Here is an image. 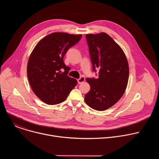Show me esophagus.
<instances>
[{
  "label": "esophagus",
  "instance_id": "esophagus-1",
  "mask_svg": "<svg viewBox=\"0 0 159 159\" xmlns=\"http://www.w3.org/2000/svg\"><path fill=\"white\" fill-rule=\"evenodd\" d=\"M85 77H84V76H82V77H80L77 80H78L79 84H82V82H84L85 81Z\"/></svg>",
  "mask_w": 159,
  "mask_h": 159
}]
</instances>
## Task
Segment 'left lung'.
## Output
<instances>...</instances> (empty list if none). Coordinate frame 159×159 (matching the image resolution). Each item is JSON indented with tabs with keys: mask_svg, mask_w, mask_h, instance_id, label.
Listing matches in <instances>:
<instances>
[{
	"mask_svg": "<svg viewBox=\"0 0 159 159\" xmlns=\"http://www.w3.org/2000/svg\"><path fill=\"white\" fill-rule=\"evenodd\" d=\"M85 38L93 71L98 69L99 73L98 79H86L90 89L84 99L91 108L104 111L123 95L128 81V63L123 50L106 33L89 34Z\"/></svg>",
	"mask_w": 159,
	"mask_h": 159,
	"instance_id": "1",
	"label": "left lung"
}]
</instances>
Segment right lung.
Segmentation results:
<instances>
[{"label":"right lung","instance_id":"obj_1","mask_svg":"<svg viewBox=\"0 0 159 159\" xmlns=\"http://www.w3.org/2000/svg\"><path fill=\"white\" fill-rule=\"evenodd\" d=\"M81 38V34L53 33L40 40L33 50L28 63V78L33 91L43 102L60 104L77 85L75 79L68 76L70 68L64 63L63 57Z\"/></svg>","mask_w":159,"mask_h":159}]
</instances>
